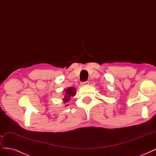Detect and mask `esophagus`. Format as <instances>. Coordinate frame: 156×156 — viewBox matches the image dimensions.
Segmentation results:
<instances>
[{"instance_id": "1", "label": "esophagus", "mask_w": 156, "mask_h": 156, "mask_svg": "<svg viewBox=\"0 0 156 156\" xmlns=\"http://www.w3.org/2000/svg\"><path fill=\"white\" fill-rule=\"evenodd\" d=\"M88 84H89V82L88 81V80H87V81H84V82H82V83H81V85H82V86L88 85Z\"/></svg>"}]
</instances>
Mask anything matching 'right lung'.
I'll list each match as a JSON object with an SVG mask.
<instances>
[{
	"label": "right lung",
	"mask_w": 156,
	"mask_h": 156,
	"mask_svg": "<svg viewBox=\"0 0 156 156\" xmlns=\"http://www.w3.org/2000/svg\"><path fill=\"white\" fill-rule=\"evenodd\" d=\"M65 92L66 93L64 96L63 101H64V103H68L69 99H70L72 97H73L75 95H76V89L74 88V87L68 88H66Z\"/></svg>",
	"instance_id": "add662e5"
}]
</instances>
